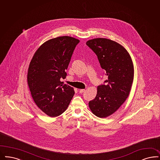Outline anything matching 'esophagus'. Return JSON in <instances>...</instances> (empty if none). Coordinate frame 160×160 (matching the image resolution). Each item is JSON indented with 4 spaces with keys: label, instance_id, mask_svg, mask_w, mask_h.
Returning a JSON list of instances; mask_svg holds the SVG:
<instances>
[{
    "label": "esophagus",
    "instance_id": "1",
    "mask_svg": "<svg viewBox=\"0 0 160 160\" xmlns=\"http://www.w3.org/2000/svg\"><path fill=\"white\" fill-rule=\"evenodd\" d=\"M84 91H85V89H79V93H81V94L83 93Z\"/></svg>",
    "mask_w": 160,
    "mask_h": 160
}]
</instances>
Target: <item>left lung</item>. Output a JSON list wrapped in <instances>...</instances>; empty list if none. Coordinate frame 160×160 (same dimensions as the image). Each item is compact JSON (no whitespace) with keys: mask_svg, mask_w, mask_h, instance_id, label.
<instances>
[{"mask_svg":"<svg viewBox=\"0 0 160 160\" xmlns=\"http://www.w3.org/2000/svg\"><path fill=\"white\" fill-rule=\"evenodd\" d=\"M86 44L97 55L108 79L98 86L89 107L96 116L106 118L115 112L128 97L133 80V66L130 55L122 46L109 39L98 38Z\"/></svg>","mask_w":160,"mask_h":160,"instance_id":"1","label":"left lung"}]
</instances>
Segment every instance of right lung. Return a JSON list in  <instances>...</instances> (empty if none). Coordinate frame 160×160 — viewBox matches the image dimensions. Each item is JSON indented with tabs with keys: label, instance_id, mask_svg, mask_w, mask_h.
Listing matches in <instances>:
<instances>
[{
	"label": "right lung",
	"instance_id": "add662e5",
	"mask_svg": "<svg viewBox=\"0 0 160 160\" xmlns=\"http://www.w3.org/2000/svg\"><path fill=\"white\" fill-rule=\"evenodd\" d=\"M79 40L69 36L49 40L36 51L30 62L27 80L37 106L50 117L64 112L75 91L60 81L65 78L72 54Z\"/></svg>",
	"mask_w": 160,
	"mask_h": 160
}]
</instances>
